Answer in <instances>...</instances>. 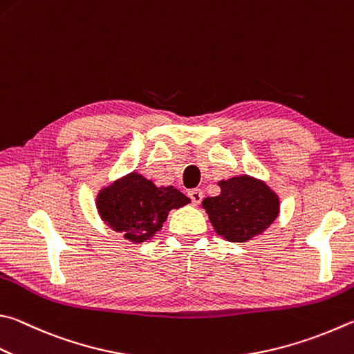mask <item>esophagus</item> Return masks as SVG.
Masks as SVG:
<instances>
[{
  "label": "esophagus",
  "mask_w": 354,
  "mask_h": 354,
  "mask_svg": "<svg viewBox=\"0 0 354 354\" xmlns=\"http://www.w3.org/2000/svg\"><path fill=\"white\" fill-rule=\"evenodd\" d=\"M189 198L192 199V203H194L195 205H198L199 203H201L203 199V192L199 189H192L189 190Z\"/></svg>",
  "instance_id": "obj_1"
}]
</instances>
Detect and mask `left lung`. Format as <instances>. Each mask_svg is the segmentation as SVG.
Masks as SVG:
<instances>
[{"mask_svg": "<svg viewBox=\"0 0 354 354\" xmlns=\"http://www.w3.org/2000/svg\"><path fill=\"white\" fill-rule=\"evenodd\" d=\"M218 185L221 194L205 198L203 207L215 232L227 241H248L265 232L277 218L280 199L260 179L243 175Z\"/></svg>", "mask_w": 354, "mask_h": 354, "instance_id": "1", "label": "left lung"}]
</instances>
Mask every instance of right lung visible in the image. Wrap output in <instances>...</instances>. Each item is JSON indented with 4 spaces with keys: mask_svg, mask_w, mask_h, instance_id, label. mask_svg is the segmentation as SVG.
Segmentation results:
<instances>
[{
    "mask_svg": "<svg viewBox=\"0 0 354 354\" xmlns=\"http://www.w3.org/2000/svg\"><path fill=\"white\" fill-rule=\"evenodd\" d=\"M189 203L190 199L178 189L156 187L136 171L102 189L95 199L102 220L133 243L151 239L171 209Z\"/></svg>",
    "mask_w": 354,
    "mask_h": 354,
    "instance_id": "obj_1",
    "label": "right lung"
}]
</instances>
